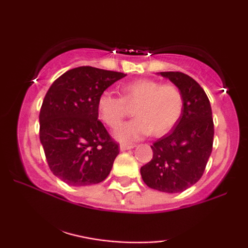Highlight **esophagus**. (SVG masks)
I'll list each match as a JSON object with an SVG mask.
<instances>
[{"label": "esophagus", "mask_w": 248, "mask_h": 248, "mask_svg": "<svg viewBox=\"0 0 248 248\" xmlns=\"http://www.w3.org/2000/svg\"><path fill=\"white\" fill-rule=\"evenodd\" d=\"M135 147L134 144H121L120 145V150L121 151H126L130 150V149H133Z\"/></svg>", "instance_id": "34e87169"}]
</instances>
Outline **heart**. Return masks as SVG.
Returning a JSON list of instances; mask_svg holds the SVG:
<instances>
[{"instance_id":"b5f03b06","label":"heart","mask_w":248,"mask_h":248,"mask_svg":"<svg viewBox=\"0 0 248 248\" xmlns=\"http://www.w3.org/2000/svg\"><path fill=\"white\" fill-rule=\"evenodd\" d=\"M137 117L121 124L114 132L121 142H133L151 132L162 135L170 131L181 118L184 100L177 87L161 84L151 79L132 81L122 87V97L104 91L98 98L97 108L101 120L108 126L116 127L134 106Z\"/></svg>"}]
</instances>
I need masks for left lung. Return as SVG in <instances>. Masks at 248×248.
<instances>
[{
    "label": "left lung",
    "instance_id": "left-lung-1",
    "mask_svg": "<svg viewBox=\"0 0 248 248\" xmlns=\"http://www.w3.org/2000/svg\"><path fill=\"white\" fill-rule=\"evenodd\" d=\"M183 94L184 107L170 132L151 145L154 157L140 171L150 188L181 193L202 177L213 144V120L209 98L201 86L182 72H160Z\"/></svg>",
    "mask_w": 248,
    "mask_h": 248
}]
</instances>
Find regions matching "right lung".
I'll return each mask as SVG.
<instances>
[{"label":"right lung","instance_id":"1","mask_svg":"<svg viewBox=\"0 0 248 248\" xmlns=\"http://www.w3.org/2000/svg\"><path fill=\"white\" fill-rule=\"evenodd\" d=\"M126 74L93 66L54 81L39 113V138L53 174L71 186L98 184L109 175L118 144L98 120V98Z\"/></svg>","mask_w":248,"mask_h":248}]
</instances>
